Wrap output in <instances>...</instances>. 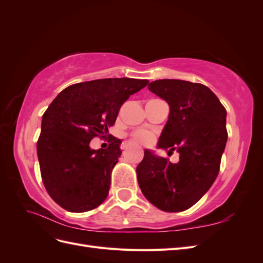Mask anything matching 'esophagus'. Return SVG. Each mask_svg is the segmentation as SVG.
Segmentation results:
<instances>
[{
	"instance_id": "obj_1",
	"label": "esophagus",
	"mask_w": 263,
	"mask_h": 263,
	"mask_svg": "<svg viewBox=\"0 0 263 263\" xmlns=\"http://www.w3.org/2000/svg\"><path fill=\"white\" fill-rule=\"evenodd\" d=\"M128 147H129V144H128V142H124V144L122 145V147H121V148H122L123 150H126V149L128 148Z\"/></svg>"
}]
</instances>
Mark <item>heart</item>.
<instances>
[{"instance_id":"1","label":"heart","mask_w":263,"mask_h":263,"mask_svg":"<svg viewBox=\"0 0 263 263\" xmlns=\"http://www.w3.org/2000/svg\"><path fill=\"white\" fill-rule=\"evenodd\" d=\"M135 141L140 142V144H149L153 141V136L147 132H138L134 135Z\"/></svg>"}]
</instances>
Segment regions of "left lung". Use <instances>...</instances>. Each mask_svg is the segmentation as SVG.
I'll list each match as a JSON object with an SVG mask.
<instances>
[{"instance_id":"1","label":"left lung","mask_w":263,"mask_h":263,"mask_svg":"<svg viewBox=\"0 0 263 263\" xmlns=\"http://www.w3.org/2000/svg\"><path fill=\"white\" fill-rule=\"evenodd\" d=\"M148 89L170 107L158 148L177 150L180 160L172 163L146 149L136 169L138 184L157 209L185 211L201 200L217 178L228 137L227 112L201 83L163 79L149 83Z\"/></svg>"}]
</instances>
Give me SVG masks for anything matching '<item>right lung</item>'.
I'll use <instances>...</instances> for the list:
<instances>
[{"label":"right lung","instance_id":"1","mask_svg":"<svg viewBox=\"0 0 263 263\" xmlns=\"http://www.w3.org/2000/svg\"><path fill=\"white\" fill-rule=\"evenodd\" d=\"M148 83L130 78L77 83L61 91L47 108L37 156L47 192L62 209L83 213L105 201L122 140L112 137L106 149L98 150L91 149L90 141L105 138L123 103Z\"/></svg>","mask_w":263,"mask_h":263}]
</instances>
